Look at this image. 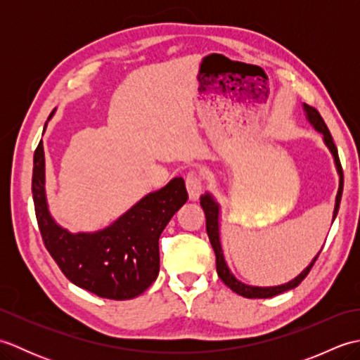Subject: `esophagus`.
I'll list each match as a JSON object with an SVG mask.
<instances>
[{"label": "esophagus", "instance_id": "34e87169", "mask_svg": "<svg viewBox=\"0 0 360 360\" xmlns=\"http://www.w3.org/2000/svg\"><path fill=\"white\" fill-rule=\"evenodd\" d=\"M186 186H187V192H188V198L192 201H196L200 198L201 192H202V178L201 174H198L196 172H192L187 174L186 179Z\"/></svg>", "mask_w": 360, "mask_h": 360}]
</instances>
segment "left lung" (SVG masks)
<instances>
[{
    "label": "left lung",
    "instance_id": "8db88e82",
    "mask_svg": "<svg viewBox=\"0 0 360 360\" xmlns=\"http://www.w3.org/2000/svg\"><path fill=\"white\" fill-rule=\"evenodd\" d=\"M303 110L307 112V119L309 124L314 127L316 131H319L320 134L323 136V142L328 147V150L331 151V155L334 158V164L335 168H338V173H339V190H338V195H335V204H334V212H333V223L335 217H338V212H339V205H340V200H342V192H343V172H342V165H340V159H339V153L338 148H335L334 141H333V136L330 133V129H328L326 124L323 122L322 116H320L319 111L316 108H312V106L304 103L303 105ZM201 207L205 213V229H207V235H209V240L213 250H215V257H217V272H218V277L224 281V285L231 288L233 292L240 294L246 298H269L274 295H278L286 292V290H290L297 288L300 283L304 280V277L309 274L311 267L314 266L317 257L320 255V250L319 254L312 258V262L307 266V269H303L300 274L297 275L294 280H290L285 285H278V286H250L246 285V283H243L241 280H238L235 277V275L229 269V266L224 259V252L223 248H221V241H219V204L217 202L215 198H213L209 192H205L204 195H201ZM323 249V248H322Z\"/></svg>",
    "mask_w": 360,
    "mask_h": 360
}]
</instances>
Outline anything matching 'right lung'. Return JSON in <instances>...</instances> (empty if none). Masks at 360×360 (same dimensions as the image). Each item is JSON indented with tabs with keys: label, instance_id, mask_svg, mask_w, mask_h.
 <instances>
[{
	"label": "right lung",
	"instance_id": "1",
	"mask_svg": "<svg viewBox=\"0 0 360 360\" xmlns=\"http://www.w3.org/2000/svg\"><path fill=\"white\" fill-rule=\"evenodd\" d=\"M44 184V150L40 141L32 172L35 215L44 246L68 280L98 297L129 300L158 278L159 236L188 200L184 179L173 178L165 187L145 195L102 231L79 233L66 231L52 218Z\"/></svg>",
	"mask_w": 360,
	"mask_h": 360
}]
</instances>
